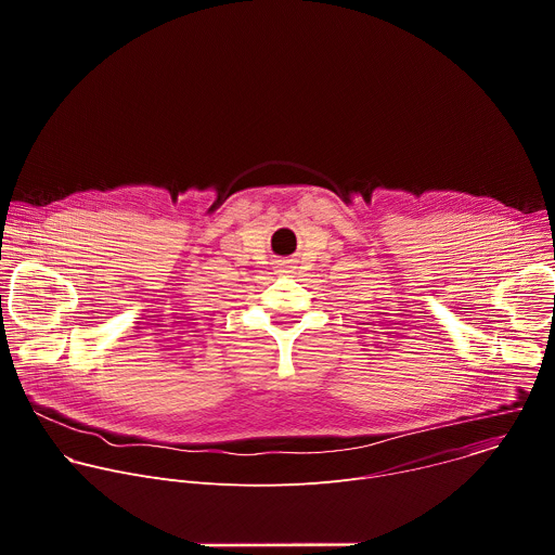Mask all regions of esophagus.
Segmentation results:
<instances>
[{
    "label": "esophagus",
    "mask_w": 555,
    "mask_h": 555,
    "mask_svg": "<svg viewBox=\"0 0 555 555\" xmlns=\"http://www.w3.org/2000/svg\"><path fill=\"white\" fill-rule=\"evenodd\" d=\"M281 272H289V268H281Z\"/></svg>",
    "instance_id": "1"
}]
</instances>
